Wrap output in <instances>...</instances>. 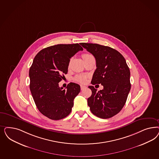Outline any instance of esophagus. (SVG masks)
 <instances>
[{
    "label": "esophagus",
    "instance_id": "obj_1",
    "mask_svg": "<svg viewBox=\"0 0 159 159\" xmlns=\"http://www.w3.org/2000/svg\"><path fill=\"white\" fill-rule=\"evenodd\" d=\"M80 87H81V90H82V89H85V88L87 87L86 86H84V85H81Z\"/></svg>",
    "mask_w": 159,
    "mask_h": 159
}]
</instances>
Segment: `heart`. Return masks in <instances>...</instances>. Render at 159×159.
I'll return each mask as SVG.
<instances>
[{"mask_svg":"<svg viewBox=\"0 0 159 159\" xmlns=\"http://www.w3.org/2000/svg\"><path fill=\"white\" fill-rule=\"evenodd\" d=\"M82 57L83 60H85L86 59H88V58L92 57V56L89 54H82ZM75 80L77 82L84 84V83L87 82V76L85 75H78L75 77Z\"/></svg>","mask_w":159,"mask_h":159,"instance_id":"heart-1","label":"heart"}]
</instances>
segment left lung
<instances>
[{"instance_id": "obj_1", "label": "left lung", "mask_w": 159, "mask_h": 159, "mask_svg": "<svg viewBox=\"0 0 159 159\" xmlns=\"http://www.w3.org/2000/svg\"><path fill=\"white\" fill-rule=\"evenodd\" d=\"M80 44L95 57L97 69L91 84L103 86L97 91L89 86L92 95L88 98L91 112L98 118H112L123 108L130 90V70L123 56L110 47L81 43Z\"/></svg>"}]
</instances>
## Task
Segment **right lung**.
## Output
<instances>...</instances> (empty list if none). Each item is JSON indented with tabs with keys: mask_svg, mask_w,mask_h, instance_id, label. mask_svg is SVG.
<instances>
[{
	"mask_svg": "<svg viewBox=\"0 0 159 159\" xmlns=\"http://www.w3.org/2000/svg\"><path fill=\"white\" fill-rule=\"evenodd\" d=\"M83 48L79 44H57L45 48L36 55L29 70L30 89L39 111L52 120L67 116L80 86L73 82L66 89L58 83L68 72L70 58Z\"/></svg>",
	"mask_w": 159,
	"mask_h": 159,
	"instance_id": "obj_1",
	"label": "right lung"
}]
</instances>
